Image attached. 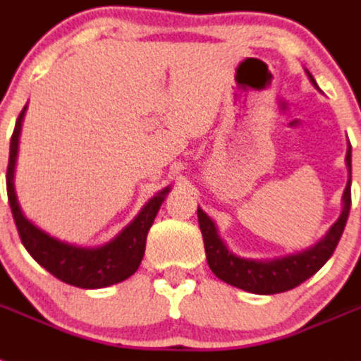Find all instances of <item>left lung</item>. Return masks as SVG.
I'll return each instance as SVG.
<instances>
[{
	"instance_id": "obj_1",
	"label": "left lung",
	"mask_w": 361,
	"mask_h": 361,
	"mask_svg": "<svg viewBox=\"0 0 361 361\" xmlns=\"http://www.w3.org/2000/svg\"><path fill=\"white\" fill-rule=\"evenodd\" d=\"M307 76L311 80L312 85L318 89L314 78L309 71ZM350 143L347 149L345 163L347 171H349V180H347L345 190L341 196V214L340 218L332 224L322 240H318L314 245L307 247L300 252L293 255L276 256V258H243V256L234 255L228 245L221 240L218 233V227L207 216L202 207H198V221L202 228L203 243H205L207 263L211 271L218 276L219 280L225 283L234 285L238 289L247 290V293L255 294H276L285 293L305 280H309L312 274L324 267L327 259L331 258L334 249H336L338 241H340L343 228H345L347 218L350 211Z\"/></svg>"
}]
</instances>
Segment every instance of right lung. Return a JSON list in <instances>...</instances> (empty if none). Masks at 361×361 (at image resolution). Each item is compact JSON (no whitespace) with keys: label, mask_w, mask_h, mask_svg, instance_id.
Listing matches in <instances>:
<instances>
[{"label":"right lung","mask_w":361,"mask_h":361,"mask_svg":"<svg viewBox=\"0 0 361 361\" xmlns=\"http://www.w3.org/2000/svg\"><path fill=\"white\" fill-rule=\"evenodd\" d=\"M25 112H27V105L23 106V111L16 120L7 167L8 203H11L12 216H14L16 227H18L25 249L29 250V255L43 269H47L58 280L74 285V287H81V289H103V287L120 283V281L130 278L142 263L143 255H145L147 234L154 224L159 207L165 202L167 194L171 192V185L156 192L142 207V211L137 212L136 218L103 245L85 247L59 240L43 231L42 227H37L32 219L25 216L23 209L18 202V194H16V161H18V150H20L21 125H23Z\"/></svg>","instance_id":"obj_1"}]
</instances>
